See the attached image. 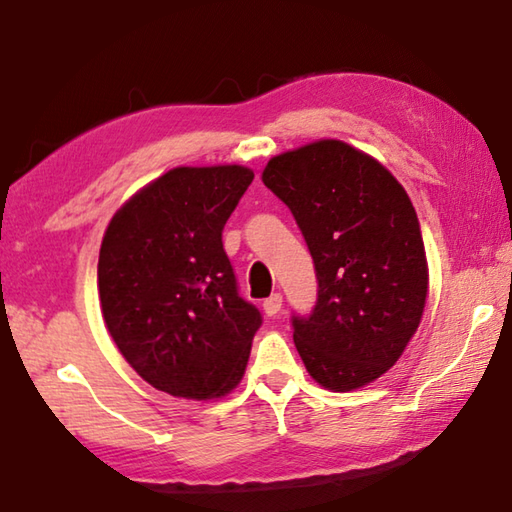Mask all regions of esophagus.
Masks as SVG:
<instances>
[{
	"mask_svg": "<svg viewBox=\"0 0 512 512\" xmlns=\"http://www.w3.org/2000/svg\"><path fill=\"white\" fill-rule=\"evenodd\" d=\"M262 306H264V313L268 315V318H273V315L280 313V309H282V295L273 293L271 297H266Z\"/></svg>",
	"mask_w": 512,
	"mask_h": 512,
	"instance_id": "esophagus-1",
	"label": "esophagus"
}]
</instances>
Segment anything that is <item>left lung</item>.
Instances as JSON below:
<instances>
[{
	"label": "left lung",
	"mask_w": 512,
	"mask_h": 512,
	"mask_svg": "<svg viewBox=\"0 0 512 512\" xmlns=\"http://www.w3.org/2000/svg\"><path fill=\"white\" fill-rule=\"evenodd\" d=\"M262 181L293 212L318 277L311 313L291 318L306 371L333 392L380 378L427 297L423 235L403 185L342 141L273 156Z\"/></svg>",
	"instance_id": "1"
}]
</instances>
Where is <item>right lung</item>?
<instances>
[{"label": "right lung", "instance_id": "right-lung-1", "mask_svg": "<svg viewBox=\"0 0 512 512\" xmlns=\"http://www.w3.org/2000/svg\"><path fill=\"white\" fill-rule=\"evenodd\" d=\"M253 179L241 165L174 167L102 237V318L136 374L165 394L206 401L244 376L262 313L239 295L221 232Z\"/></svg>", "mask_w": 512, "mask_h": 512}]
</instances>
